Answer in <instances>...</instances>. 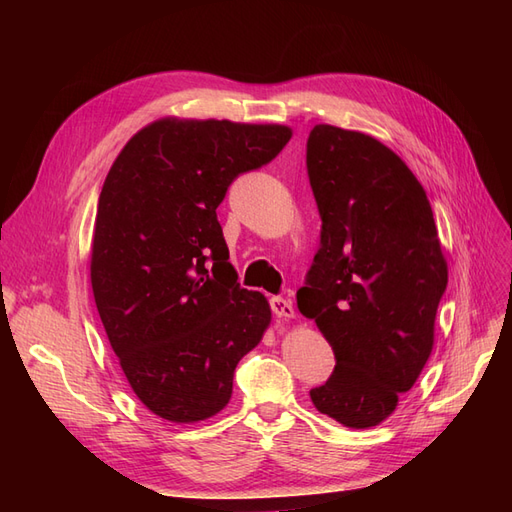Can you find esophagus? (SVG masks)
<instances>
[{
	"label": "esophagus",
	"instance_id": "1",
	"mask_svg": "<svg viewBox=\"0 0 512 512\" xmlns=\"http://www.w3.org/2000/svg\"><path fill=\"white\" fill-rule=\"evenodd\" d=\"M271 312H273L277 318H282V320H292V318H294V307H292V303L286 301V299H282V297H273V299H271Z\"/></svg>",
	"mask_w": 512,
	"mask_h": 512
}]
</instances>
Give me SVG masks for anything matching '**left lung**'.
Segmentation results:
<instances>
[{
  "instance_id": "1",
  "label": "left lung",
  "mask_w": 512,
  "mask_h": 512,
  "mask_svg": "<svg viewBox=\"0 0 512 512\" xmlns=\"http://www.w3.org/2000/svg\"><path fill=\"white\" fill-rule=\"evenodd\" d=\"M307 173L322 235L297 303L337 359L309 397L344 427H376L433 350L448 284L438 228L423 185L374 136L318 123L307 141Z\"/></svg>"
}]
</instances>
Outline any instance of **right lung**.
Returning <instances> with one entry per match:
<instances>
[{
	"label": "right lung",
	"instance_id": "1",
	"mask_svg": "<svg viewBox=\"0 0 512 512\" xmlns=\"http://www.w3.org/2000/svg\"><path fill=\"white\" fill-rule=\"evenodd\" d=\"M290 136L282 123L162 117L104 179L91 290L123 376L164 421L222 412L237 363L269 329L271 305L239 286L215 209L232 179L271 162Z\"/></svg>",
	"mask_w": 512,
	"mask_h": 512
}]
</instances>
